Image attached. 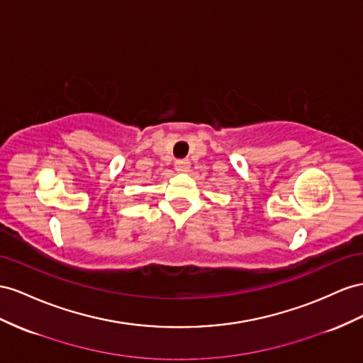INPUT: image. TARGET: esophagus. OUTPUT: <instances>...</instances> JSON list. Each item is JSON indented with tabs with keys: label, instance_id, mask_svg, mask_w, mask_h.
<instances>
[{
	"label": "esophagus",
	"instance_id": "34e87169",
	"mask_svg": "<svg viewBox=\"0 0 363 363\" xmlns=\"http://www.w3.org/2000/svg\"><path fill=\"white\" fill-rule=\"evenodd\" d=\"M189 166H191L189 160H177V162H175V169H177L179 172L189 171Z\"/></svg>",
	"mask_w": 363,
	"mask_h": 363
}]
</instances>
